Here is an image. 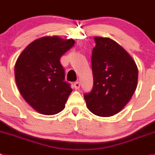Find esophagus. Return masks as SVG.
<instances>
[{
  "instance_id": "esophagus-1",
  "label": "esophagus",
  "mask_w": 155,
  "mask_h": 155,
  "mask_svg": "<svg viewBox=\"0 0 155 155\" xmlns=\"http://www.w3.org/2000/svg\"><path fill=\"white\" fill-rule=\"evenodd\" d=\"M79 87H80V83H79V81L74 83V87H75V89H79Z\"/></svg>"
}]
</instances>
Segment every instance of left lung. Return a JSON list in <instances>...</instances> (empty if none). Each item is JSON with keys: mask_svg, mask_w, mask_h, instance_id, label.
<instances>
[{"mask_svg": "<svg viewBox=\"0 0 155 155\" xmlns=\"http://www.w3.org/2000/svg\"><path fill=\"white\" fill-rule=\"evenodd\" d=\"M92 63L94 86L84 94L88 109L94 115L109 117L126 105L135 92L138 69L128 52L107 37H94Z\"/></svg>", "mask_w": 155, "mask_h": 155, "instance_id": "8db88e82", "label": "left lung"}]
</instances>
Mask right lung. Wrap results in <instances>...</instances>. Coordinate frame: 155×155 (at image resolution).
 I'll list each match as a JSON object with an SVG mask.
<instances>
[{"mask_svg": "<svg viewBox=\"0 0 155 155\" xmlns=\"http://www.w3.org/2000/svg\"><path fill=\"white\" fill-rule=\"evenodd\" d=\"M74 44L72 39L41 37L29 44L16 61L15 76L20 94L40 114L55 115L64 108L72 89L64 81L60 58Z\"/></svg>", "mask_w": 155, "mask_h": 155, "instance_id": "obj_1", "label": "right lung"}]
</instances>
